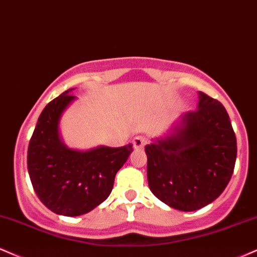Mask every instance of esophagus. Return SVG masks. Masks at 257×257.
<instances>
[{"label":"esophagus","mask_w":257,"mask_h":257,"mask_svg":"<svg viewBox=\"0 0 257 257\" xmlns=\"http://www.w3.org/2000/svg\"><path fill=\"white\" fill-rule=\"evenodd\" d=\"M132 143H134L135 149H142V148L146 146L147 140L144 137H142V136H137V137L134 138V142H132Z\"/></svg>","instance_id":"obj_1"}]
</instances>
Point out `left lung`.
I'll return each instance as SVG.
<instances>
[{"label": "left lung", "instance_id": "left-lung-1", "mask_svg": "<svg viewBox=\"0 0 257 257\" xmlns=\"http://www.w3.org/2000/svg\"><path fill=\"white\" fill-rule=\"evenodd\" d=\"M196 110L173 135L146 146L148 184L160 201L194 212L222 194L234 170L237 141L227 111L200 91Z\"/></svg>", "mask_w": 257, "mask_h": 257}]
</instances>
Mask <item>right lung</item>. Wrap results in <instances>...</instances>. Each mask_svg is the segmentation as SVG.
Returning <instances> with one entry per match:
<instances>
[{"mask_svg": "<svg viewBox=\"0 0 257 257\" xmlns=\"http://www.w3.org/2000/svg\"><path fill=\"white\" fill-rule=\"evenodd\" d=\"M72 90L45 105L27 150V170L33 190L51 212L66 216L89 213L107 200L116 172L134 152L131 143L87 152L68 149L59 137V120L75 98L69 93Z\"/></svg>", "mask_w": 257, "mask_h": 257, "instance_id": "add662e5", "label": "right lung"}]
</instances>
